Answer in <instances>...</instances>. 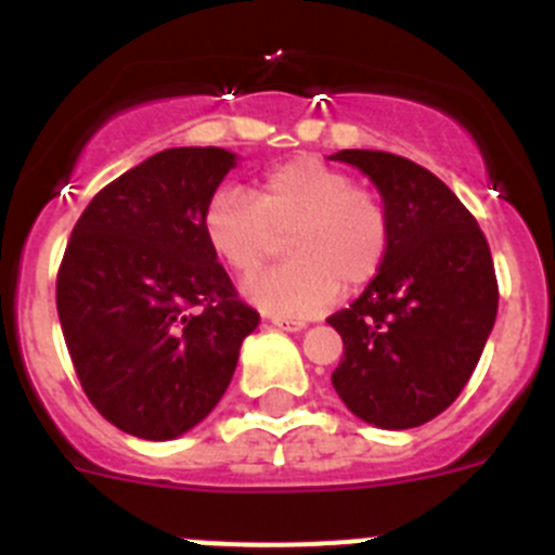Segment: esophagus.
Instances as JSON below:
<instances>
[{"instance_id": "esophagus-1", "label": "esophagus", "mask_w": 555, "mask_h": 555, "mask_svg": "<svg viewBox=\"0 0 555 555\" xmlns=\"http://www.w3.org/2000/svg\"><path fill=\"white\" fill-rule=\"evenodd\" d=\"M274 327H283V331H302L306 320H297V317H269Z\"/></svg>"}]
</instances>
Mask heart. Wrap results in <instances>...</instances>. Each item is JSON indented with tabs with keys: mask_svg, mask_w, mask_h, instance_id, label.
<instances>
[{
	"mask_svg": "<svg viewBox=\"0 0 555 555\" xmlns=\"http://www.w3.org/2000/svg\"><path fill=\"white\" fill-rule=\"evenodd\" d=\"M203 233L219 261L253 274L286 235L288 261L247 281L249 300L274 313L325 311L345 288L370 286L389 255V208L370 185L317 155H297L263 171L255 197L222 185L203 210Z\"/></svg>",
	"mask_w": 555,
	"mask_h": 555,
	"instance_id": "heart-1",
	"label": "heart"
}]
</instances>
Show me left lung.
<instances>
[{
  "mask_svg": "<svg viewBox=\"0 0 555 555\" xmlns=\"http://www.w3.org/2000/svg\"><path fill=\"white\" fill-rule=\"evenodd\" d=\"M389 208V255L345 311L327 317L345 341L333 389L364 423L405 430L453 405L478 366L498 278L487 235L434 171L377 150H341Z\"/></svg>",
  "mask_w": 555,
  "mask_h": 555,
  "instance_id": "left-lung-1",
  "label": "left lung"
}]
</instances>
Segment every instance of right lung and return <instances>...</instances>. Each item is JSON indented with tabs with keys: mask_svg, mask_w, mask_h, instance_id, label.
<instances>
[{
	"mask_svg": "<svg viewBox=\"0 0 555 555\" xmlns=\"http://www.w3.org/2000/svg\"><path fill=\"white\" fill-rule=\"evenodd\" d=\"M235 155L175 146L107 183L57 269V317L80 386L107 423L166 442L214 411L261 317L203 233Z\"/></svg>",
	"mask_w": 555,
	"mask_h": 555,
	"instance_id": "obj_1",
	"label": "right lung"
}]
</instances>
